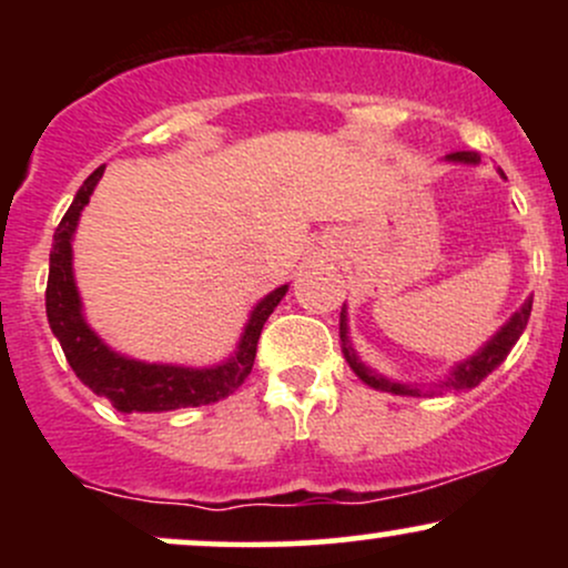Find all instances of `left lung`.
Returning a JSON list of instances; mask_svg holds the SVG:
<instances>
[{"instance_id": "8db88e82", "label": "left lung", "mask_w": 568, "mask_h": 568, "mask_svg": "<svg viewBox=\"0 0 568 568\" xmlns=\"http://www.w3.org/2000/svg\"><path fill=\"white\" fill-rule=\"evenodd\" d=\"M448 160H452V162H473V165H475V162H480V158H478V154H475V152H454V154H448ZM499 173H501V171H499ZM501 175H505V173H501ZM529 315H531V298H526L524 306H520V310L515 312L510 321H507L505 328H501L499 334L494 336L491 342H488L486 347L478 352V355H473L470 361L459 363V366L454 368V374L448 376V379L443 382V384H438V387H440V389H443V387H448V389H470V387H475V384L484 382L486 376L491 374V371L497 368L501 361H505L507 352L513 349V344L518 342L520 334H524L526 323H529ZM338 334H342V342H344L342 349H344V357H347L349 368L355 371V374L361 376V379L366 382L368 387L382 389V393L408 395V397L427 395L422 387H414V384L389 382V379H384V376L376 374V371H371V368L366 366V363H363L361 357H357V352L349 347V338H347V315H344V312H342V325H338ZM440 389H438V393H440ZM429 393H435V389H429Z\"/></svg>"}]
</instances>
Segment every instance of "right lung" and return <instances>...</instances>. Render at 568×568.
<instances>
[{
    "label": "right lung",
    "instance_id": "add662e5",
    "mask_svg": "<svg viewBox=\"0 0 568 568\" xmlns=\"http://www.w3.org/2000/svg\"><path fill=\"white\" fill-rule=\"evenodd\" d=\"M103 168H95L84 179L77 192L74 202L69 205L67 216L61 219L53 234V251H50V275L48 291H44V306H48V321L53 334L61 342L71 371L88 384L95 395L109 397L116 410H173L194 408L216 403L221 397L232 395L251 374L256 361L258 336L266 317L275 312L280 298L285 296L288 285L272 291L253 310L251 321L245 325V334L240 338V347L234 357L216 368H179L158 366V363H139L130 357L116 355L88 328L82 317L80 293L74 285L71 272V237H74L77 221L82 207L90 202V194L103 175Z\"/></svg>",
    "mask_w": 568,
    "mask_h": 568
}]
</instances>
